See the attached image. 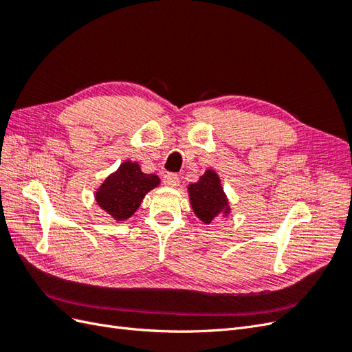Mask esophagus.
I'll return each instance as SVG.
<instances>
[{"label": "esophagus", "mask_w": 352, "mask_h": 352, "mask_svg": "<svg viewBox=\"0 0 352 352\" xmlns=\"http://www.w3.org/2000/svg\"><path fill=\"white\" fill-rule=\"evenodd\" d=\"M163 182L166 186H170V188H176L179 185V176L175 175V173H167L164 175L163 177Z\"/></svg>", "instance_id": "1"}]
</instances>
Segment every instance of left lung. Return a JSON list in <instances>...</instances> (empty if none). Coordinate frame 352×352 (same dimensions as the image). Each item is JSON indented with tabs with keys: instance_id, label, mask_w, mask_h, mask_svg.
I'll return each mask as SVG.
<instances>
[{
	"instance_id": "left-lung-1",
	"label": "left lung",
	"mask_w": 352,
	"mask_h": 352,
	"mask_svg": "<svg viewBox=\"0 0 352 352\" xmlns=\"http://www.w3.org/2000/svg\"><path fill=\"white\" fill-rule=\"evenodd\" d=\"M188 189L194 212L206 225L211 223L217 216L229 212L230 208L220 185V179L212 170H207L199 177L198 182L189 185Z\"/></svg>"
}]
</instances>
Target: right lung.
Returning a JSON list of instances; mask_svg holds the SVG:
<instances>
[{"instance_id":"right-lung-1","label":"right lung","mask_w":352,"mask_h":352,"mask_svg":"<svg viewBox=\"0 0 352 352\" xmlns=\"http://www.w3.org/2000/svg\"><path fill=\"white\" fill-rule=\"evenodd\" d=\"M158 184V176L142 173L136 163L126 162L114 175L104 180L95 199L113 219L126 220L141 206L145 194Z\"/></svg>"}]
</instances>
